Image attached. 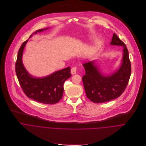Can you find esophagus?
Listing matches in <instances>:
<instances>
[{
    "instance_id": "esophagus-1",
    "label": "esophagus",
    "mask_w": 146,
    "mask_h": 146,
    "mask_svg": "<svg viewBox=\"0 0 146 146\" xmlns=\"http://www.w3.org/2000/svg\"><path fill=\"white\" fill-rule=\"evenodd\" d=\"M76 70H77V67H73L71 70V72L72 74H76Z\"/></svg>"
}]
</instances>
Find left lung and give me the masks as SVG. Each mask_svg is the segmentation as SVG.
Instances as JSON below:
<instances>
[{"mask_svg":"<svg viewBox=\"0 0 146 146\" xmlns=\"http://www.w3.org/2000/svg\"><path fill=\"white\" fill-rule=\"evenodd\" d=\"M113 45L123 46V62L114 74L104 76L91 61L83 64L85 75L82 80L86 97L94 103H104L120 97L127 85L131 75V62L124 42L113 34L110 43Z\"/></svg>","mask_w":146,"mask_h":146,"instance_id":"8db88e82","label":"left lung"}]
</instances>
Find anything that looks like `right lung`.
<instances>
[{
  "label": "right lung",
  "mask_w": 146,
  "mask_h": 146,
  "mask_svg": "<svg viewBox=\"0 0 146 146\" xmlns=\"http://www.w3.org/2000/svg\"><path fill=\"white\" fill-rule=\"evenodd\" d=\"M44 30H37L34 34ZM27 41L26 40L21 45L15 65L16 75L21 88L29 98L44 104H57L62 97L63 84L71 76L70 67L56 71L45 78H34L27 72L22 62L23 49Z\"/></svg>",
  "instance_id": "add662e5"
}]
</instances>
